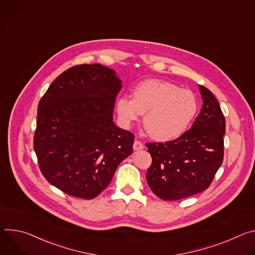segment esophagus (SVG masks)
<instances>
[{"label": "esophagus", "mask_w": 255, "mask_h": 255, "mask_svg": "<svg viewBox=\"0 0 255 255\" xmlns=\"http://www.w3.org/2000/svg\"><path fill=\"white\" fill-rule=\"evenodd\" d=\"M144 148V144L139 141V140H135L134 143H133V149L134 150H141Z\"/></svg>", "instance_id": "esophagus-1"}]
</instances>
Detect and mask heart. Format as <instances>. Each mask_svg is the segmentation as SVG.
I'll return each mask as SVG.
<instances>
[{
	"label": "heart",
	"instance_id": "b5f03b06",
	"mask_svg": "<svg viewBox=\"0 0 255 255\" xmlns=\"http://www.w3.org/2000/svg\"><path fill=\"white\" fill-rule=\"evenodd\" d=\"M132 97L123 96L117 100L119 119L129 126L144 114L145 129L160 142L179 138L198 112V101L193 92L161 80L151 79L137 84Z\"/></svg>",
	"mask_w": 255,
	"mask_h": 255
}]
</instances>
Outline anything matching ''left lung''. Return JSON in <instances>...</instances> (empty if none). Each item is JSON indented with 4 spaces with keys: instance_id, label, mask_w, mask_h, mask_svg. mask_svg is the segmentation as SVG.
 Returning a JSON list of instances; mask_svg holds the SVG:
<instances>
[{
    "instance_id": "1",
    "label": "left lung",
    "mask_w": 255,
    "mask_h": 255,
    "mask_svg": "<svg viewBox=\"0 0 255 255\" xmlns=\"http://www.w3.org/2000/svg\"><path fill=\"white\" fill-rule=\"evenodd\" d=\"M199 89L203 107L192 128L172 141L146 143L152 157L147 184L164 201L207 190L223 162L225 118L211 91L204 86Z\"/></svg>"
}]
</instances>
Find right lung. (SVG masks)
<instances>
[{
    "label": "right lung",
    "mask_w": 255,
    "mask_h": 255,
    "mask_svg": "<svg viewBox=\"0 0 255 255\" xmlns=\"http://www.w3.org/2000/svg\"><path fill=\"white\" fill-rule=\"evenodd\" d=\"M122 81L100 63L72 66L49 86L37 109L34 150L48 183L91 200L132 153L134 134L113 122Z\"/></svg>",
    "instance_id": "1"
}]
</instances>
